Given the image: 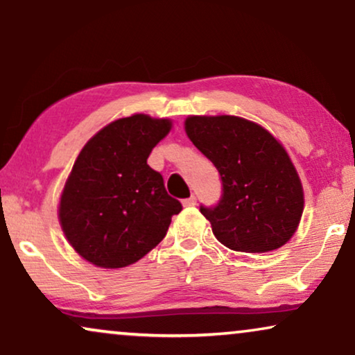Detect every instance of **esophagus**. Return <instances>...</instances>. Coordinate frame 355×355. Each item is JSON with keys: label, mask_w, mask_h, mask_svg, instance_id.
Here are the masks:
<instances>
[{"label": "esophagus", "mask_w": 355, "mask_h": 355, "mask_svg": "<svg viewBox=\"0 0 355 355\" xmlns=\"http://www.w3.org/2000/svg\"><path fill=\"white\" fill-rule=\"evenodd\" d=\"M183 206H195L196 205V196L191 195L190 198H187V200H183Z\"/></svg>", "instance_id": "obj_1"}]
</instances>
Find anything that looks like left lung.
Instances as JSON below:
<instances>
[{
	"label": "left lung",
	"mask_w": 355,
	"mask_h": 355,
	"mask_svg": "<svg viewBox=\"0 0 355 355\" xmlns=\"http://www.w3.org/2000/svg\"><path fill=\"white\" fill-rule=\"evenodd\" d=\"M185 131L220 175V201L200 207L216 239L243 253L289 242L304 212V188L284 146L258 123L234 115L188 116Z\"/></svg>",
	"instance_id": "obj_1"
}]
</instances>
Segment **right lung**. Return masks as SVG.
I'll return each mask as SVG.
<instances>
[{"label":"right lung","mask_w":355,"mask_h":355,"mask_svg":"<svg viewBox=\"0 0 355 355\" xmlns=\"http://www.w3.org/2000/svg\"><path fill=\"white\" fill-rule=\"evenodd\" d=\"M172 130L168 118H120L92 136L73 165L58 219L74 252L98 268L130 266L162 242L180 201L148 165Z\"/></svg>","instance_id":"obj_1"}]
</instances>
